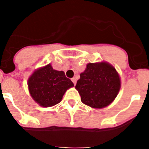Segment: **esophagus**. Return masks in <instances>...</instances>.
I'll list each match as a JSON object with an SVG mask.
<instances>
[{
  "label": "esophagus",
  "mask_w": 149,
  "mask_h": 149,
  "mask_svg": "<svg viewBox=\"0 0 149 149\" xmlns=\"http://www.w3.org/2000/svg\"><path fill=\"white\" fill-rule=\"evenodd\" d=\"M72 81L73 82L74 85H75V84H76V78H75V77H72Z\"/></svg>",
  "instance_id": "1"
}]
</instances>
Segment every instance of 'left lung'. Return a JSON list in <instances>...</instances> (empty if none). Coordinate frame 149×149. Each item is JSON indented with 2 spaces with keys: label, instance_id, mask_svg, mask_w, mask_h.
Returning <instances> with one entry per match:
<instances>
[{
  "label": "left lung",
  "instance_id": "left-lung-1",
  "mask_svg": "<svg viewBox=\"0 0 149 149\" xmlns=\"http://www.w3.org/2000/svg\"><path fill=\"white\" fill-rule=\"evenodd\" d=\"M80 77L75 88L83 103L93 108L110 104L120 89L119 74L107 63H89Z\"/></svg>",
  "mask_w": 149,
  "mask_h": 149
}]
</instances>
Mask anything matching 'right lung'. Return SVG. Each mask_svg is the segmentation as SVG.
I'll return each instance as SVG.
<instances>
[{"mask_svg":"<svg viewBox=\"0 0 149 149\" xmlns=\"http://www.w3.org/2000/svg\"><path fill=\"white\" fill-rule=\"evenodd\" d=\"M72 86L74 84L65 73L54 70L50 64L35 71L28 80L32 98L45 107L60 103L65 91Z\"/></svg>","mask_w":149,"mask_h":149,"instance_id":"right-lung-1","label":"right lung"}]
</instances>
